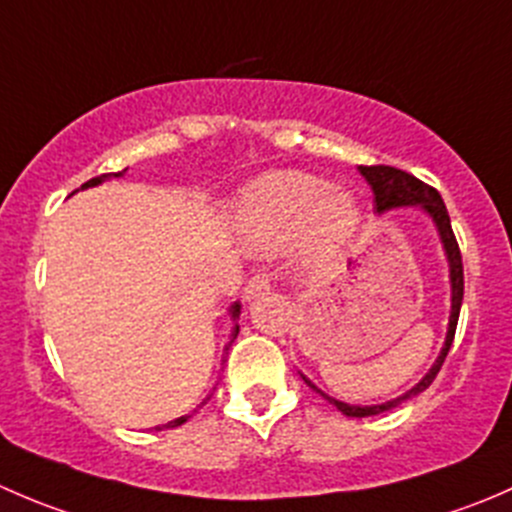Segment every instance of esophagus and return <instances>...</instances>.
Segmentation results:
<instances>
[{"label":"esophagus","mask_w":512,"mask_h":512,"mask_svg":"<svg viewBox=\"0 0 512 512\" xmlns=\"http://www.w3.org/2000/svg\"><path fill=\"white\" fill-rule=\"evenodd\" d=\"M267 289H270V277H267L265 272H257V275H252L250 280H247L245 289H242V297L255 299L260 297V294H265Z\"/></svg>","instance_id":"1"}]
</instances>
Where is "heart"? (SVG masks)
Listing matches in <instances>:
<instances>
[{"label": "heart", "mask_w": 512, "mask_h": 512, "mask_svg": "<svg viewBox=\"0 0 512 512\" xmlns=\"http://www.w3.org/2000/svg\"><path fill=\"white\" fill-rule=\"evenodd\" d=\"M359 227V205L347 190L299 170L252 180L237 203V230L252 252H280L299 237L309 265L327 262Z\"/></svg>", "instance_id": "obj_1"}]
</instances>
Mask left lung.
I'll use <instances>...</instances> for the list:
<instances>
[{"instance_id": "left-lung-1", "label": "left lung", "mask_w": 512, "mask_h": 512, "mask_svg": "<svg viewBox=\"0 0 512 512\" xmlns=\"http://www.w3.org/2000/svg\"><path fill=\"white\" fill-rule=\"evenodd\" d=\"M359 173L364 175L366 183H369L371 190H374L376 213H384V210H391V208H406V205H416V208H421L423 213H428V218L433 220L438 235H441L443 250H446L448 270H451V317H448L446 344H443V349H441V354H438L436 364L428 369V374L423 376L421 381H418L414 389H409L404 396H399V399L384 401V404H376V406H352V404H344V401H337V399H332V396L322 394V391H319L317 386L312 384V381L304 379V376H302V379L307 381V384L312 386L314 391H319V394H322L324 399L329 401V404H334L339 411H342L344 416H352V418L376 416V414H384V411L396 409L401 401H406V399H411V396L421 394V391H426L428 386L433 384L436 374L441 371L443 361H446V354H448V349H451L453 337H456V324H458V314H461V302H463L461 250H458L456 235H453V227H451V218H448L446 203L441 200L438 190L431 188V185H426L423 180L414 178V175L406 173V170L394 168V165H359Z\"/></svg>"}]
</instances>
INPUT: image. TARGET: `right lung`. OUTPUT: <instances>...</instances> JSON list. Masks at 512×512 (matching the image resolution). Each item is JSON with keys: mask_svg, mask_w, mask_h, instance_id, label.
I'll list each match as a JSON object with an SVG mask.
<instances>
[{"mask_svg": "<svg viewBox=\"0 0 512 512\" xmlns=\"http://www.w3.org/2000/svg\"><path fill=\"white\" fill-rule=\"evenodd\" d=\"M113 175H116V178H118V175H123V173H113ZM106 178H108V175H98V178H91L89 183L81 185V188H94V185L103 183V180H106ZM230 317H232V334H230V337L235 339L237 332H240V324H237V319H240V302L232 304V307H230ZM232 339H230V342H232ZM203 404H205V401H203ZM188 418L190 416H180V418H175V421H168V423H163V426H156V428H158V431H160V428H175V426H180V423L188 421Z\"/></svg>", "mask_w": 512, "mask_h": 512, "instance_id": "add662e5", "label": "right lung"}]
</instances>
